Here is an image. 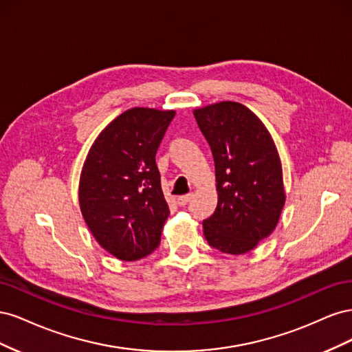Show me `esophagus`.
Listing matches in <instances>:
<instances>
[{"label":"esophagus","mask_w":352,"mask_h":352,"mask_svg":"<svg viewBox=\"0 0 352 352\" xmlns=\"http://www.w3.org/2000/svg\"><path fill=\"white\" fill-rule=\"evenodd\" d=\"M190 198H192V194H188V195H182V197H179V198H177V204H179L180 207H184V206H186L188 202L190 201Z\"/></svg>","instance_id":"34e87169"}]
</instances>
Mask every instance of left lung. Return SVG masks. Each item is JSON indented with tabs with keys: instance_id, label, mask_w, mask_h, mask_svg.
I'll return each instance as SVG.
<instances>
[{
	"instance_id": "8db88e82",
	"label": "left lung",
	"mask_w": 352,
	"mask_h": 352,
	"mask_svg": "<svg viewBox=\"0 0 352 352\" xmlns=\"http://www.w3.org/2000/svg\"><path fill=\"white\" fill-rule=\"evenodd\" d=\"M216 166L217 207L204 236L225 254L257 247L278 226L285 206L282 163L267 127L245 105L221 101L194 110Z\"/></svg>"
}]
</instances>
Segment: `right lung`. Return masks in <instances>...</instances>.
<instances>
[{
    "instance_id": "1",
    "label": "right lung",
    "mask_w": 352,
    "mask_h": 352,
    "mask_svg": "<svg viewBox=\"0 0 352 352\" xmlns=\"http://www.w3.org/2000/svg\"><path fill=\"white\" fill-rule=\"evenodd\" d=\"M176 111L135 107L94 141L79 180L82 216L101 247L123 261L141 260L162 241L168 206L155 154Z\"/></svg>"
}]
</instances>
